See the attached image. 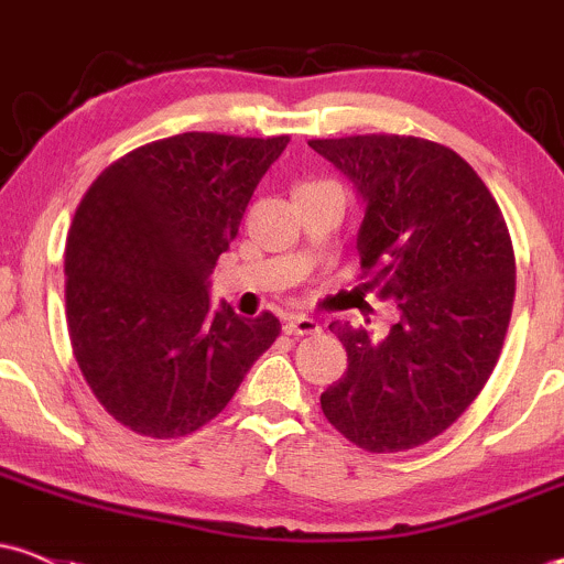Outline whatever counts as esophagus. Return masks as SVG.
Instances as JSON below:
<instances>
[{
    "label": "esophagus",
    "mask_w": 564,
    "mask_h": 564,
    "mask_svg": "<svg viewBox=\"0 0 564 564\" xmlns=\"http://www.w3.org/2000/svg\"><path fill=\"white\" fill-rule=\"evenodd\" d=\"M283 333L286 335H316V333H322V324L311 316H289V322L283 324Z\"/></svg>",
    "instance_id": "obj_1"
}]
</instances>
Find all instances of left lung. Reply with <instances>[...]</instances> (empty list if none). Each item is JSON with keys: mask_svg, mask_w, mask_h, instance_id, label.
<instances>
[{"mask_svg": "<svg viewBox=\"0 0 564 564\" xmlns=\"http://www.w3.org/2000/svg\"><path fill=\"white\" fill-rule=\"evenodd\" d=\"M308 147L366 204L360 286L398 305L384 338L329 324L349 368L322 392V412L362 451H412L451 429L497 366L516 297L508 224L451 147L384 133Z\"/></svg>", "mask_w": 564, "mask_h": 564, "instance_id": "left-lung-1", "label": "left lung"}]
</instances>
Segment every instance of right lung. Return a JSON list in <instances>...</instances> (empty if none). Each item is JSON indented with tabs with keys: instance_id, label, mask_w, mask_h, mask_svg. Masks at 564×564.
I'll return each mask as SVG.
<instances>
[{
	"instance_id": "1",
	"label": "right lung",
	"mask_w": 564,
	"mask_h": 564,
	"mask_svg": "<svg viewBox=\"0 0 564 564\" xmlns=\"http://www.w3.org/2000/svg\"><path fill=\"white\" fill-rule=\"evenodd\" d=\"M289 135L180 133L128 152L84 193L65 248L73 355L104 409L152 440L218 417L275 344L272 314L209 308L207 278Z\"/></svg>"
}]
</instances>
